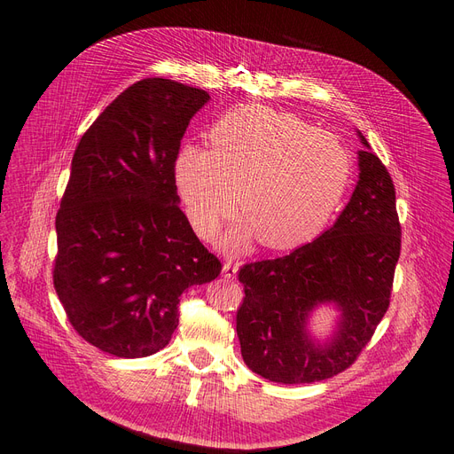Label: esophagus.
<instances>
[{
  "label": "esophagus",
  "instance_id": "esophagus-1",
  "mask_svg": "<svg viewBox=\"0 0 454 454\" xmlns=\"http://www.w3.org/2000/svg\"><path fill=\"white\" fill-rule=\"evenodd\" d=\"M237 270H239V265L233 263V261H226V263L223 265V276L226 279H233L237 276Z\"/></svg>",
  "mask_w": 454,
  "mask_h": 454
}]
</instances>
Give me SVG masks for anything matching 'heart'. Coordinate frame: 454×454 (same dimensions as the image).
Here are the masks:
<instances>
[{
  "instance_id": "heart-1",
  "label": "heart",
  "mask_w": 454,
  "mask_h": 454,
  "mask_svg": "<svg viewBox=\"0 0 454 454\" xmlns=\"http://www.w3.org/2000/svg\"><path fill=\"white\" fill-rule=\"evenodd\" d=\"M211 151L187 145L175 158V184L193 230L209 239L235 209L243 215L226 245L252 235L270 250L309 243L329 224L351 180L337 136L261 105L235 108L207 132Z\"/></svg>"
}]
</instances>
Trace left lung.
Returning a JSON list of instances; mask_svg holds the SVG:
<instances>
[{
    "label": "left lung",
    "mask_w": 454,
    "mask_h": 454,
    "mask_svg": "<svg viewBox=\"0 0 454 454\" xmlns=\"http://www.w3.org/2000/svg\"><path fill=\"white\" fill-rule=\"evenodd\" d=\"M359 151V182L337 223L289 255L239 270L245 298L237 337L247 366L272 383H317L348 370L370 342L390 305L401 252L394 182L370 149ZM320 302L341 311L333 337L308 335V315Z\"/></svg>",
    "instance_id": "obj_1"
}]
</instances>
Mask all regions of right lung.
Wrapping results in <instances>:
<instances>
[{
	"mask_svg": "<svg viewBox=\"0 0 454 454\" xmlns=\"http://www.w3.org/2000/svg\"><path fill=\"white\" fill-rule=\"evenodd\" d=\"M209 93L171 79L129 86L84 132L57 213L53 283L69 324L137 359L171 340L180 296L221 274L175 184L180 139Z\"/></svg>",
	"mask_w": 454,
	"mask_h": 454,
	"instance_id": "right-lung-1",
	"label": "right lung"
}]
</instances>
